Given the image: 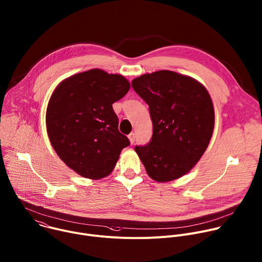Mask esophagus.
I'll use <instances>...</instances> for the list:
<instances>
[{"label":"esophagus","instance_id":"34e87169","mask_svg":"<svg viewBox=\"0 0 262 262\" xmlns=\"http://www.w3.org/2000/svg\"><path fill=\"white\" fill-rule=\"evenodd\" d=\"M128 139H129V141H130V144H134L135 141H136V135H135V133H130V134L128 135Z\"/></svg>","mask_w":262,"mask_h":262}]
</instances>
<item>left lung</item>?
I'll return each mask as SVG.
<instances>
[{
    "label": "left lung",
    "instance_id": "obj_1",
    "mask_svg": "<svg viewBox=\"0 0 262 262\" xmlns=\"http://www.w3.org/2000/svg\"><path fill=\"white\" fill-rule=\"evenodd\" d=\"M132 86L149 106L153 125L148 144L135 147L147 173L157 182L182 177L212 138L215 115L209 93L196 80L171 71L145 74Z\"/></svg>",
    "mask_w": 262,
    "mask_h": 262
}]
</instances>
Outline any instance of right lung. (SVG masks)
I'll return each instance as SVG.
<instances>
[{
	"label": "right lung",
	"instance_id": "add662e5",
	"mask_svg": "<svg viewBox=\"0 0 262 262\" xmlns=\"http://www.w3.org/2000/svg\"><path fill=\"white\" fill-rule=\"evenodd\" d=\"M129 87L121 75L94 69L66 79L52 94L46 113L49 140L59 158L80 176L106 177L121 150L129 146L112 107Z\"/></svg>",
	"mask_w": 262,
	"mask_h": 262
}]
</instances>
